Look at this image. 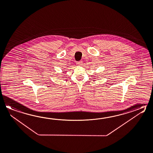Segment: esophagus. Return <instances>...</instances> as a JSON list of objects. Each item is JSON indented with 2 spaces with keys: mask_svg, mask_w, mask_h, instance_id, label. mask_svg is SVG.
<instances>
[{
  "mask_svg": "<svg viewBox=\"0 0 153 153\" xmlns=\"http://www.w3.org/2000/svg\"><path fill=\"white\" fill-rule=\"evenodd\" d=\"M82 63V61H78L76 62V64L78 65H81Z\"/></svg>",
  "mask_w": 153,
  "mask_h": 153,
  "instance_id": "esophagus-1",
  "label": "esophagus"
}]
</instances>
